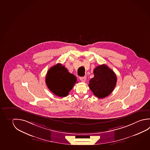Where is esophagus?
<instances>
[{
  "label": "esophagus",
  "mask_w": 150,
  "mask_h": 150,
  "mask_svg": "<svg viewBox=\"0 0 150 150\" xmlns=\"http://www.w3.org/2000/svg\"><path fill=\"white\" fill-rule=\"evenodd\" d=\"M80 81L82 82H85L86 81V78L85 76L80 77Z\"/></svg>",
  "instance_id": "esophagus-1"
}]
</instances>
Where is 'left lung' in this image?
<instances>
[{"label": "left lung", "instance_id": "obj_1", "mask_svg": "<svg viewBox=\"0 0 150 150\" xmlns=\"http://www.w3.org/2000/svg\"><path fill=\"white\" fill-rule=\"evenodd\" d=\"M94 77L89 81V87L94 95L104 98L109 95L116 85L117 76L114 72L105 64L97 67L93 71Z\"/></svg>", "mask_w": 150, "mask_h": 150}]
</instances>
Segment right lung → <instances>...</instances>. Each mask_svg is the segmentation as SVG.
Segmentation results:
<instances>
[{"instance_id": "obj_1", "label": "right lung", "mask_w": 150, "mask_h": 150, "mask_svg": "<svg viewBox=\"0 0 150 150\" xmlns=\"http://www.w3.org/2000/svg\"><path fill=\"white\" fill-rule=\"evenodd\" d=\"M76 76L70 74L61 64L53 66L47 72L45 82L50 90L59 97H64L76 83Z\"/></svg>"}]
</instances>
